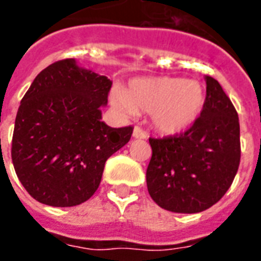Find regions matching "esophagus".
<instances>
[{
  "instance_id": "1",
  "label": "esophagus",
  "mask_w": 261,
  "mask_h": 261,
  "mask_svg": "<svg viewBox=\"0 0 261 261\" xmlns=\"http://www.w3.org/2000/svg\"><path fill=\"white\" fill-rule=\"evenodd\" d=\"M133 137L134 138H138V139H145V138H148V134L145 133L141 127H134V131H133Z\"/></svg>"
}]
</instances>
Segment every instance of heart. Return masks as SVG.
Segmentation results:
<instances>
[{"label":"heart","mask_w":261,"mask_h":261,"mask_svg":"<svg viewBox=\"0 0 261 261\" xmlns=\"http://www.w3.org/2000/svg\"><path fill=\"white\" fill-rule=\"evenodd\" d=\"M111 102L124 115L149 112L154 128L179 134L193 126L205 104V93L197 81L176 76L138 77L127 87H115Z\"/></svg>","instance_id":"b5f03b06"}]
</instances>
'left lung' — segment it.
<instances>
[{
	"label": "left lung",
	"instance_id": "1",
	"mask_svg": "<svg viewBox=\"0 0 261 261\" xmlns=\"http://www.w3.org/2000/svg\"><path fill=\"white\" fill-rule=\"evenodd\" d=\"M205 104L189 130L149 138L148 192L157 205L176 214H197L216 204L241 160L238 113L216 79L205 76Z\"/></svg>",
	"mask_w": 261,
	"mask_h": 261
}]
</instances>
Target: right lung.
Masks as SVG:
<instances>
[{"mask_svg": "<svg viewBox=\"0 0 261 261\" xmlns=\"http://www.w3.org/2000/svg\"><path fill=\"white\" fill-rule=\"evenodd\" d=\"M112 81L73 59L41 71L20 102L12 138L16 175L37 201L73 206L98 189L105 162L130 141L133 127L101 122Z\"/></svg>", "mask_w": 261, "mask_h": 261, "instance_id": "1", "label": "right lung"}]
</instances>
